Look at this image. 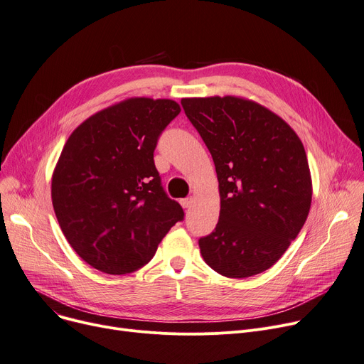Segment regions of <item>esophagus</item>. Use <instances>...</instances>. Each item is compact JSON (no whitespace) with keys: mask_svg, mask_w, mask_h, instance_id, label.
<instances>
[{"mask_svg":"<svg viewBox=\"0 0 364 364\" xmlns=\"http://www.w3.org/2000/svg\"><path fill=\"white\" fill-rule=\"evenodd\" d=\"M193 198H187V199H181L180 200V203H181V206L184 208V209H188V208H191V205H193Z\"/></svg>","mask_w":364,"mask_h":364,"instance_id":"esophagus-1","label":"esophagus"}]
</instances>
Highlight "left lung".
<instances>
[{
	"instance_id": "8db88e82",
	"label": "left lung",
	"mask_w": 364,
	"mask_h": 364,
	"mask_svg": "<svg viewBox=\"0 0 364 364\" xmlns=\"http://www.w3.org/2000/svg\"><path fill=\"white\" fill-rule=\"evenodd\" d=\"M220 183L216 228L199 240L203 260L227 278L275 264L303 228L311 176L297 133L266 107L238 96L183 98Z\"/></svg>"
}]
</instances>
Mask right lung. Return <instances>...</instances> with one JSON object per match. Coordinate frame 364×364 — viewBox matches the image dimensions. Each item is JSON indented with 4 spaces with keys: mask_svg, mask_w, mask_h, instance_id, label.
Listing matches in <instances>:
<instances>
[{
    "mask_svg": "<svg viewBox=\"0 0 364 364\" xmlns=\"http://www.w3.org/2000/svg\"><path fill=\"white\" fill-rule=\"evenodd\" d=\"M180 111L173 100L129 98L85 119L65 141L53 206L70 246L92 268L137 271L183 220L154 162L159 134Z\"/></svg>",
    "mask_w": 364,
    "mask_h": 364,
    "instance_id": "1",
    "label": "right lung"
}]
</instances>
